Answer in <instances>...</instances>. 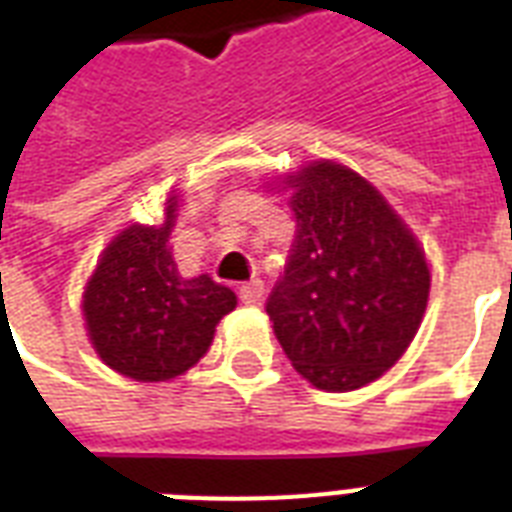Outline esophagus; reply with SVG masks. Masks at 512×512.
<instances>
[{
	"mask_svg": "<svg viewBox=\"0 0 512 512\" xmlns=\"http://www.w3.org/2000/svg\"><path fill=\"white\" fill-rule=\"evenodd\" d=\"M263 281L260 279H252L247 281V284H241L239 287V297H241V303L244 305H257L260 303V297H263Z\"/></svg>",
	"mask_w": 512,
	"mask_h": 512,
	"instance_id": "obj_1",
	"label": "esophagus"
}]
</instances>
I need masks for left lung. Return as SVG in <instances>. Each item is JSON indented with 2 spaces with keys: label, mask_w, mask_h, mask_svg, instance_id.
Returning <instances> with one entry per match:
<instances>
[{
  "label": "left lung",
  "mask_w": 512,
  "mask_h": 512,
  "mask_svg": "<svg viewBox=\"0 0 512 512\" xmlns=\"http://www.w3.org/2000/svg\"><path fill=\"white\" fill-rule=\"evenodd\" d=\"M297 233L265 311L297 372L356 390L396 364L420 329L430 271L401 217L335 162L287 180Z\"/></svg>",
  "instance_id": "left-lung-1"
}]
</instances>
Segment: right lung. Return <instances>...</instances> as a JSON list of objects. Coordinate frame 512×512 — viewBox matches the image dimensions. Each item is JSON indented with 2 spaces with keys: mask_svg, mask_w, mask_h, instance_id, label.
Segmentation results:
<instances>
[{
  "mask_svg": "<svg viewBox=\"0 0 512 512\" xmlns=\"http://www.w3.org/2000/svg\"><path fill=\"white\" fill-rule=\"evenodd\" d=\"M132 225L106 247L84 289V319L98 356L138 382L172 380L199 361L236 295L201 273L185 279L167 249L175 225Z\"/></svg>",
  "mask_w": 512,
  "mask_h": 512,
  "instance_id": "1",
  "label": "right lung"
}]
</instances>
